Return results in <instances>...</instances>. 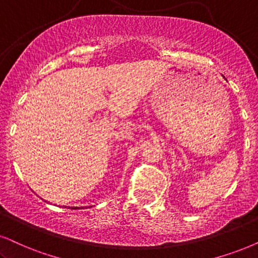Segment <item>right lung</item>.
<instances>
[{
	"label": "right lung",
	"instance_id": "right-lung-1",
	"mask_svg": "<svg viewBox=\"0 0 258 258\" xmlns=\"http://www.w3.org/2000/svg\"><path fill=\"white\" fill-rule=\"evenodd\" d=\"M75 210H76V208H75Z\"/></svg>",
	"mask_w": 258,
	"mask_h": 258
}]
</instances>
